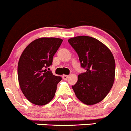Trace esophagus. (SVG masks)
Listing matches in <instances>:
<instances>
[{"label": "esophagus", "mask_w": 131, "mask_h": 131, "mask_svg": "<svg viewBox=\"0 0 131 131\" xmlns=\"http://www.w3.org/2000/svg\"><path fill=\"white\" fill-rule=\"evenodd\" d=\"M69 76V75L64 74V75H63V76H62V78H63V79H64V80H66L67 78H68Z\"/></svg>", "instance_id": "1"}]
</instances>
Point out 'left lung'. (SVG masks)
I'll return each mask as SVG.
<instances>
[{
  "label": "left lung",
  "mask_w": 131,
  "mask_h": 131,
  "mask_svg": "<svg viewBox=\"0 0 131 131\" xmlns=\"http://www.w3.org/2000/svg\"><path fill=\"white\" fill-rule=\"evenodd\" d=\"M86 71L78 75L72 86L76 96L84 104L93 105L105 98L115 81V61L110 49L89 36H77L68 40Z\"/></svg>",
  "instance_id": "left-lung-1"
}]
</instances>
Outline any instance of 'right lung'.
<instances>
[{
    "label": "right lung",
    "mask_w": 131,
    "mask_h": 131,
    "mask_svg": "<svg viewBox=\"0 0 131 131\" xmlns=\"http://www.w3.org/2000/svg\"><path fill=\"white\" fill-rule=\"evenodd\" d=\"M63 40L41 37L29 44L23 50L18 65V77L22 92L32 104L43 106L54 97L57 86L62 80L46 68Z\"/></svg>",
    "instance_id": "obj_1"
}]
</instances>
